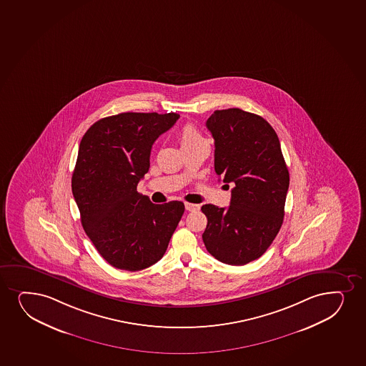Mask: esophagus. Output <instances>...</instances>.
Listing matches in <instances>:
<instances>
[{"label":"esophagus","mask_w":366,"mask_h":366,"mask_svg":"<svg viewBox=\"0 0 366 366\" xmlns=\"http://www.w3.org/2000/svg\"><path fill=\"white\" fill-rule=\"evenodd\" d=\"M186 211L194 212L199 209L198 204H194V203H185Z\"/></svg>","instance_id":"34e87169"}]
</instances>
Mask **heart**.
<instances>
[{"label": "heart", "instance_id": "heart-1", "mask_svg": "<svg viewBox=\"0 0 366 366\" xmlns=\"http://www.w3.org/2000/svg\"><path fill=\"white\" fill-rule=\"evenodd\" d=\"M179 139H180L181 146H182L184 151L192 148V147L198 146L201 143H204V139H203L201 134L198 132V129L191 124H187L180 129Z\"/></svg>", "mask_w": 366, "mask_h": 366}]
</instances>
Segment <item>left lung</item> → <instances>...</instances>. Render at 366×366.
<instances>
[{
    "label": "left lung",
    "mask_w": 366,
    "mask_h": 366,
    "mask_svg": "<svg viewBox=\"0 0 366 366\" xmlns=\"http://www.w3.org/2000/svg\"><path fill=\"white\" fill-rule=\"evenodd\" d=\"M214 138V170L234 184L228 208L202 206V239L220 262L242 266L261 257L283 224L289 172L280 139L263 117L232 108L206 122Z\"/></svg>",
    "instance_id": "1"
}]
</instances>
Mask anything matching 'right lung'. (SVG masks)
<instances>
[{
	"instance_id": "1",
	"label": "right lung",
	"mask_w": 366,
	"mask_h": 366,
	"mask_svg": "<svg viewBox=\"0 0 366 366\" xmlns=\"http://www.w3.org/2000/svg\"><path fill=\"white\" fill-rule=\"evenodd\" d=\"M179 117L122 112L97 121L81 141L72 194L84 232L115 268L141 271L158 262L185 212L180 201L154 204L137 191L153 143Z\"/></svg>"
}]
</instances>
